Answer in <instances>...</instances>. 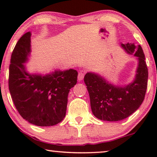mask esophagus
<instances>
[{
	"mask_svg": "<svg viewBox=\"0 0 157 157\" xmlns=\"http://www.w3.org/2000/svg\"><path fill=\"white\" fill-rule=\"evenodd\" d=\"M84 73L82 72V71H81V72H79V74H78V80L79 81H82V79H84Z\"/></svg>",
	"mask_w": 157,
	"mask_h": 157,
	"instance_id": "34e87169",
	"label": "esophagus"
}]
</instances>
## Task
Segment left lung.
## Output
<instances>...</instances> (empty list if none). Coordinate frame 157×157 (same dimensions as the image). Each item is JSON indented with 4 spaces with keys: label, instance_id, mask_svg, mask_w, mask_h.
Here are the masks:
<instances>
[{
    "label": "left lung",
    "instance_id": "left-lung-1",
    "mask_svg": "<svg viewBox=\"0 0 157 157\" xmlns=\"http://www.w3.org/2000/svg\"><path fill=\"white\" fill-rule=\"evenodd\" d=\"M122 46L139 59L136 78L132 83L124 87H117L95 73H87L84 76L92 112L102 121L123 120L139 109L145 98L148 69L143 50L140 45L136 46L134 43L122 44Z\"/></svg>",
    "mask_w": 157,
    "mask_h": 157
}]
</instances>
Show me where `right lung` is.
<instances>
[{
	"mask_svg": "<svg viewBox=\"0 0 157 157\" xmlns=\"http://www.w3.org/2000/svg\"><path fill=\"white\" fill-rule=\"evenodd\" d=\"M32 33L21 37L13 50L9 68V90L20 115L37 126H52L66 116L68 95L77 83L73 69L55 71L46 76L30 75L23 63L30 52Z\"/></svg>",
	"mask_w": 157,
	"mask_h": 157,
	"instance_id": "right-lung-1",
	"label": "right lung"
}]
</instances>
